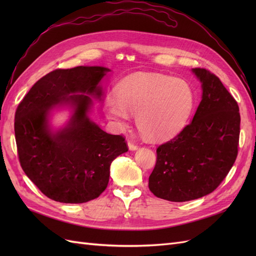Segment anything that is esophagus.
Wrapping results in <instances>:
<instances>
[{"instance_id": "1", "label": "esophagus", "mask_w": 256, "mask_h": 256, "mask_svg": "<svg viewBox=\"0 0 256 256\" xmlns=\"http://www.w3.org/2000/svg\"><path fill=\"white\" fill-rule=\"evenodd\" d=\"M128 146H129V150H138V145L136 143L132 142V141H129L128 142Z\"/></svg>"}]
</instances>
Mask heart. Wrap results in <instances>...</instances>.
<instances>
[{"label": "heart", "instance_id": "b5f03b06", "mask_svg": "<svg viewBox=\"0 0 256 256\" xmlns=\"http://www.w3.org/2000/svg\"><path fill=\"white\" fill-rule=\"evenodd\" d=\"M196 106V92L184 79L147 74L130 76L118 90L108 95L104 110L109 118L126 122L129 113L138 116L142 132L154 138L176 134L187 124Z\"/></svg>", "mask_w": 256, "mask_h": 256}]
</instances>
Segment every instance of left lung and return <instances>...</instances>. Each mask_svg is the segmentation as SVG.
I'll return each mask as SVG.
<instances>
[{
	"label": "left lung",
	"mask_w": 256,
	"mask_h": 256,
	"mask_svg": "<svg viewBox=\"0 0 256 256\" xmlns=\"http://www.w3.org/2000/svg\"><path fill=\"white\" fill-rule=\"evenodd\" d=\"M192 72L202 82L203 95L193 120L157 148L148 180L154 196L187 202L218 188L238 154L239 106L220 79L205 68Z\"/></svg>",
	"instance_id": "8db88e82"
}]
</instances>
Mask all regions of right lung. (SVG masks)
Segmentation results:
<instances>
[{
  "mask_svg": "<svg viewBox=\"0 0 256 256\" xmlns=\"http://www.w3.org/2000/svg\"><path fill=\"white\" fill-rule=\"evenodd\" d=\"M108 72L100 66L56 69L38 80L17 108L14 136L21 168L56 202L79 204L98 198L109 182L112 161L128 152L125 138L106 134L88 116L92 106L88 95L102 97L98 83ZM63 104L75 113L65 128L53 133L48 112Z\"/></svg>",
  "mask_w": 256,
  "mask_h": 256,
  "instance_id": "add662e5",
  "label": "right lung"
}]
</instances>
